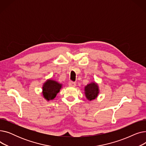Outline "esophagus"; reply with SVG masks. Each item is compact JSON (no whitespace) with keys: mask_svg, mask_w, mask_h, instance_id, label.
<instances>
[{"mask_svg":"<svg viewBox=\"0 0 146 146\" xmlns=\"http://www.w3.org/2000/svg\"><path fill=\"white\" fill-rule=\"evenodd\" d=\"M68 85L70 86H76V83L73 81H70L68 82Z\"/></svg>","mask_w":146,"mask_h":146,"instance_id":"obj_1","label":"esophagus"}]
</instances>
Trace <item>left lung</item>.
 Instances as JSON below:
<instances>
[{"instance_id": "8db88e82", "label": "left lung", "mask_w": 146, "mask_h": 146, "mask_svg": "<svg viewBox=\"0 0 146 146\" xmlns=\"http://www.w3.org/2000/svg\"><path fill=\"white\" fill-rule=\"evenodd\" d=\"M99 93V87L97 83L92 82L85 87V94L89 101L95 99Z\"/></svg>"}]
</instances>
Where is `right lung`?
I'll return each mask as SVG.
<instances>
[{
	"mask_svg": "<svg viewBox=\"0 0 146 146\" xmlns=\"http://www.w3.org/2000/svg\"><path fill=\"white\" fill-rule=\"evenodd\" d=\"M62 87L61 84L57 82L49 79L46 81L42 86V95L47 101L54 99Z\"/></svg>",
	"mask_w": 146,
	"mask_h": 146,
	"instance_id": "1",
	"label": "right lung"
}]
</instances>
